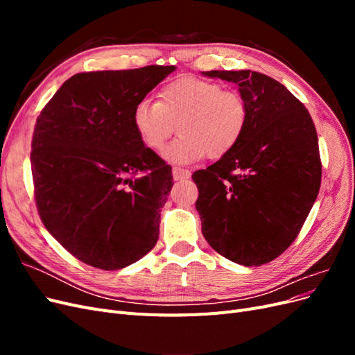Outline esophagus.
<instances>
[{
    "instance_id": "1",
    "label": "esophagus",
    "mask_w": 355,
    "mask_h": 355,
    "mask_svg": "<svg viewBox=\"0 0 355 355\" xmlns=\"http://www.w3.org/2000/svg\"><path fill=\"white\" fill-rule=\"evenodd\" d=\"M171 173H173V179L175 180H182V179H188L191 176V171L187 168H180V167H173L171 170Z\"/></svg>"
}]
</instances>
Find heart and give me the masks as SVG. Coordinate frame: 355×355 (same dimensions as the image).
<instances>
[{"instance_id":"obj_1","label":"heart","mask_w":355,"mask_h":355,"mask_svg":"<svg viewBox=\"0 0 355 355\" xmlns=\"http://www.w3.org/2000/svg\"><path fill=\"white\" fill-rule=\"evenodd\" d=\"M132 121L139 139L153 151L163 149L178 125L180 136L167 148L166 157L188 164L206 155L218 159L230 154L245 132L249 105L239 92L185 77L163 85L157 102H139Z\"/></svg>"}]
</instances>
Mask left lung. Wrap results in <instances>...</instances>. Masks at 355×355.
<instances>
[{
	"instance_id": "left-lung-1",
	"label": "left lung",
	"mask_w": 355,
	"mask_h": 355,
	"mask_svg": "<svg viewBox=\"0 0 355 355\" xmlns=\"http://www.w3.org/2000/svg\"><path fill=\"white\" fill-rule=\"evenodd\" d=\"M239 85L249 123L239 145L192 180L204 239L227 259L259 266L295 241L321 184L315 127L282 83L252 71H209Z\"/></svg>"
}]
</instances>
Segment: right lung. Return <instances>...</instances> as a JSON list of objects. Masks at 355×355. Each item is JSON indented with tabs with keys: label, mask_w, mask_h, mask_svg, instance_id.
<instances>
[{
	"label": "right lung",
	"mask_w": 355,
	"mask_h": 355,
	"mask_svg": "<svg viewBox=\"0 0 355 355\" xmlns=\"http://www.w3.org/2000/svg\"><path fill=\"white\" fill-rule=\"evenodd\" d=\"M175 69L75 73L37 118L31 168L40 218L84 263L115 271L154 249L173 176L132 115Z\"/></svg>",
	"instance_id": "add662e5"
}]
</instances>
